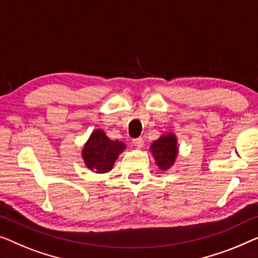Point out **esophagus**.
Segmentation results:
<instances>
[{
	"label": "esophagus",
	"instance_id": "obj_1",
	"mask_svg": "<svg viewBox=\"0 0 258 258\" xmlns=\"http://www.w3.org/2000/svg\"><path fill=\"white\" fill-rule=\"evenodd\" d=\"M133 145L137 147H143L144 146V139L143 138H136V139H133Z\"/></svg>",
	"mask_w": 258,
	"mask_h": 258
}]
</instances>
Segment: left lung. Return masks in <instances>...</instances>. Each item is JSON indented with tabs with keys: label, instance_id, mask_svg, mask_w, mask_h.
I'll return each instance as SVG.
<instances>
[{
	"label": "left lung",
	"instance_id": "left-lung-1",
	"mask_svg": "<svg viewBox=\"0 0 258 258\" xmlns=\"http://www.w3.org/2000/svg\"><path fill=\"white\" fill-rule=\"evenodd\" d=\"M176 144V138L172 133L162 136L152 144V154L161 169L167 170L170 168V166H173L177 154Z\"/></svg>",
	"mask_w": 258,
	"mask_h": 258
}]
</instances>
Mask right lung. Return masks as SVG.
I'll use <instances>...</instances> for the list:
<instances>
[{"label": "right lung", "instance_id": "obj_1", "mask_svg": "<svg viewBox=\"0 0 258 258\" xmlns=\"http://www.w3.org/2000/svg\"><path fill=\"white\" fill-rule=\"evenodd\" d=\"M125 148L124 143L108 139L104 131L96 130L83 148L82 155L88 168L96 173H106Z\"/></svg>", "mask_w": 258, "mask_h": 258}]
</instances>
